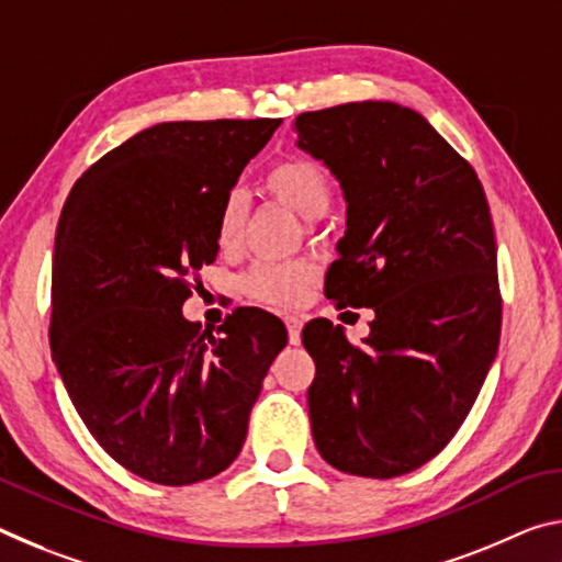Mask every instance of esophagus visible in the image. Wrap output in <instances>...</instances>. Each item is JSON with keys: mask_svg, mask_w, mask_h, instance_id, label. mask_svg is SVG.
I'll use <instances>...</instances> for the list:
<instances>
[{"mask_svg": "<svg viewBox=\"0 0 562 562\" xmlns=\"http://www.w3.org/2000/svg\"><path fill=\"white\" fill-rule=\"evenodd\" d=\"M284 325H288V335H290V345H300V335H302V319L300 317H284Z\"/></svg>", "mask_w": 562, "mask_h": 562, "instance_id": "34e87169", "label": "esophagus"}]
</instances>
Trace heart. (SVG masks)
<instances>
[{"label": "heart", "instance_id": "obj_1", "mask_svg": "<svg viewBox=\"0 0 562 562\" xmlns=\"http://www.w3.org/2000/svg\"><path fill=\"white\" fill-rule=\"evenodd\" d=\"M265 188L280 203L302 215L304 221H315V217L325 215L329 207L331 190L327 173L307 158H290L274 164L265 173ZM245 217V195L240 190H231L221 201L215 215V243L221 250H235L240 245ZM312 280H315V270L307 262L258 265V268L247 272L243 288L255 300L278 304V307H290V304L302 300Z\"/></svg>", "mask_w": 562, "mask_h": 562}]
</instances>
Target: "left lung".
<instances>
[{
	"mask_svg": "<svg viewBox=\"0 0 562 562\" xmlns=\"http://www.w3.org/2000/svg\"><path fill=\"white\" fill-rule=\"evenodd\" d=\"M297 146L339 180L347 231L325 294L372 307L364 347L312 319V439L335 469L394 479L459 431L496 359V237L475 170L429 121L392 101L294 119Z\"/></svg>",
	"mask_w": 562,
	"mask_h": 562,
	"instance_id": "1",
	"label": "left lung"
}]
</instances>
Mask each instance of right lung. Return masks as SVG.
Listing matches in <instances>:
<instances>
[{"instance_id":"right-lung-1","label":"right lung","mask_w":562,"mask_h":562,"mask_svg":"<svg viewBox=\"0 0 562 562\" xmlns=\"http://www.w3.org/2000/svg\"><path fill=\"white\" fill-rule=\"evenodd\" d=\"M280 123H156L93 164L64 203L54 364L101 449L160 486L213 479L237 459L288 345L258 307L235 310L215 337L183 317L190 274L217 255V207Z\"/></svg>"}]
</instances>
